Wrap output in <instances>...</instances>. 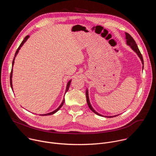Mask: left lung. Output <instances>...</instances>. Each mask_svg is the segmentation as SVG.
<instances>
[{
	"mask_svg": "<svg viewBox=\"0 0 156 156\" xmlns=\"http://www.w3.org/2000/svg\"><path fill=\"white\" fill-rule=\"evenodd\" d=\"M125 35H126V44L127 45H128L129 46H130V48L134 51L136 54L137 55H138V57L140 58L141 60V62L143 63V65H144V61H143V56L138 48V46L137 44H136V42L133 39V38L128 33H125ZM86 101H87V105H88V107H90V108L93 111V112L94 113H95L96 114H97L98 115H99V116H101V117H103L102 115H101L99 114V113H98L97 112H96L95 110L93 108V107L91 106V104H90V99H89V96H88V91L87 90H86ZM118 115H114V116H104L105 117H108V118H112V117H116Z\"/></svg>",
	"mask_w": 156,
	"mask_h": 156,
	"instance_id": "1",
	"label": "left lung"
}]
</instances>
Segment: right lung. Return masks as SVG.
<instances>
[{
  "instance_id": "right-lung-1",
  "label": "right lung",
  "mask_w": 156,
  "mask_h": 156,
  "mask_svg": "<svg viewBox=\"0 0 156 156\" xmlns=\"http://www.w3.org/2000/svg\"><path fill=\"white\" fill-rule=\"evenodd\" d=\"M30 37V36L29 35H28V36H27L25 37V39H23V41L21 42V43L20 44V46L18 47V48L17 49V50H16V52H15V57H14V58H13V62H12V66H13V64H14V61H15V57H16V55H17V54L18 53V51H20V48H21V47H22V46L23 45V44L27 41V40L28 39V37ZM13 70V69H12V71H11V73H10V86H11V87H12V90H13V87H12V71ZM70 83H71V80L70 81H69V82H68V83H67V85H66V91H65V93H66V92H67L68 91V90H69V87H70ZM64 102H65V99L63 98V100L62 101V102L61 103V104L60 105V106L56 109V110H55L54 111H53V112H51V113H48V114H42V115H43V116H44V115H52V114H55V112H57V111L61 108V107L63 105V103H64Z\"/></svg>"
}]
</instances>
